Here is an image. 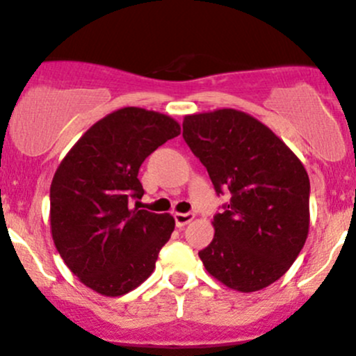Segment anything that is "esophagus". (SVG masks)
Instances as JSON below:
<instances>
[{
	"mask_svg": "<svg viewBox=\"0 0 356 356\" xmlns=\"http://www.w3.org/2000/svg\"><path fill=\"white\" fill-rule=\"evenodd\" d=\"M174 220H175V227L182 228L188 225V223L193 222L194 215L193 213H174Z\"/></svg>",
	"mask_w": 356,
	"mask_h": 356,
	"instance_id": "esophagus-1",
	"label": "esophagus"
}]
</instances>
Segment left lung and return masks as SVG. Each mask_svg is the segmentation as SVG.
<instances>
[{"instance_id": "1", "label": "left lung", "mask_w": 356, "mask_h": 356, "mask_svg": "<svg viewBox=\"0 0 356 356\" xmlns=\"http://www.w3.org/2000/svg\"><path fill=\"white\" fill-rule=\"evenodd\" d=\"M182 136L207 167L216 194L215 237L200 250L211 276L237 291L263 290L293 264L309 234L310 182L268 126L235 109L186 115Z\"/></svg>"}]
</instances>
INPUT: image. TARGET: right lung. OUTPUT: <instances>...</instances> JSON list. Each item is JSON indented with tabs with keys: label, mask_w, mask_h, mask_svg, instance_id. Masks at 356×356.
Returning <instances> with one entry per match:
<instances>
[{
	"label": "right lung",
	"mask_w": 356,
	"mask_h": 356,
	"mask_svg": "<svg viewBox=\"0 0 356 356\" xmlns=\"http://www.w3.org/2000/svg\"><path fill=\"white\" fill-rule=\"evenodd\" d=\"M181 134L165 114L124 107L100 119L63 159L51 184V232L66 266L97 293L119 297L155 269L175 222L131 208L141 163Z\"/></svg>",
	"instance_id": "add662e5"
}]
</instances>
